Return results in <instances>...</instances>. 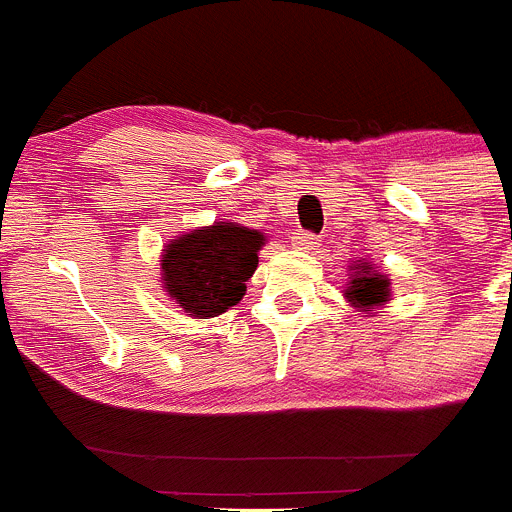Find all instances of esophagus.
I'll return each instance as SVG.
<instances>
[{
    "label": "esophagus",
    "instance_id": "obj_1",
    "mask_svg": "<svg viewBox=\"0 0 512 512\" xmlns=\"http://www.w3.org/2000/svg\"><path fill=\"white\" fill-rule=\"evenodd\" d=\"M318 246V235L312 233H295V248H300V251H312V248Z\"/></svg>",
    "mask_w": 512,
    "mask_h": 512
}]
</instances>
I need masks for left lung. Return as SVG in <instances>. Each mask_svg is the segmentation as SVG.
I'll return each mask as SVG.
<instances>
[{
	"mask_svg": "<svg viewBox=\"0 0 512 512\" xmlns=\"http://www.w3.org/2000/svg\"><path fill=\"white\" fill-rule=\"evenodd\" d=\"M351 282L346 287V300L359 312H372L379 305H387L390 300V279L379 274L372 264H354L351 266Z\"/></svg>",
	"mask_w": 512,
	"mask_h": 512,
	"instance_id": "left-lung-1",
	"label": "left lung"
}]
</instances>
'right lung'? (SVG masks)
Returning <instances> with one entry per match:
<instances>
[{"instance_id": "add662e5", "label": "right lung", "mask_w": 512, "mask_h": 512, "mask_svg": "<svg viewBox=\"0 0 512 512\" xmlns=\"http://www.w3.org/2000/svg\"><path fill=\"white\" fill-rule=\"evenodd\" d=\"M261 246L264 233L238 223H215L179 235L164 248V289L194 318H215L243 300Z\"/></svg>"}]
</instances>
